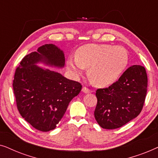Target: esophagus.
<instances>
[{
    "label": "esophagus",
    "instance_id": "obj_1",
    "mask_svg": "<svg viewBox=\"0 0 158 158\" xmlns=\"http://www.w3.org/2000/svg\"><path fill=\"white\" fill-rule=\"evenodd\" d=\"M81 91H82L84 93H85V94H88V93H90V92H92L91 90L87 89V87H83L82 89H81Z\"/></svg>",
    "mask_w": 158,
    "mask_h": 158
}]
</instances>
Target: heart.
<instances>
[{"mask_svg": "<svg viewBox=\"0 0 158 158\" xmlns=\"http://www.w3.org/2000/svg\"><path fill=\"white\" fill-rule=\"evenodd\" d=\"M128 53L120 46L87 44L77 50V57L67 59L68 69L76 76H80L85 68L94 85L106 87L116 81L127 69Z\"/></svg>", "mask_w": 158, "mask_h": 158, "instance_id": "heart-1", "label": "heart"}]
</instances>
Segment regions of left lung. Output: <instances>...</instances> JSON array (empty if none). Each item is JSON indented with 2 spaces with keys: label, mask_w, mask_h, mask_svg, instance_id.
Instances as JSON below:
<instances>
[{
  "label": "left lung",
  "mask_w": 158,
  "mask_h": 158,
  "mask_svg": "<svg viewBox=\"0 0 158 158\" xmlns=\"http://www.w3.org/2000/svg\"><path fill=\"white\" fill-rule=\"evenodd\" d=\"M148 90L144 67H129L116 82L96 91L98 103L94 118L101 127L114 129L123 127L139 114Z\"/></svg>",
  "instance_id": "1"
}]
</instances>
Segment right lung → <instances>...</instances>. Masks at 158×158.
I'll use <instances>...</instances> for the list:
<instances>
[{
    "label": "right lung",
    "mask_w": 158,
    "mask_h": 158,
    "mask_svg": "<svg viewBox=\"0 0 158 158\" xmlns=\"http://www.w3.org/2000/svg\"><path fill=\"white\" fill-rule=\"evenodd\" d=\"M63 69L64 52L54 44H45L27 55L16 69L13 81L17 108L26 121L39 131L56 129L81 85L61 73L37 66Z\"/></svg>",
    "instance_id": "right-lung-1"
}]
</instances>
